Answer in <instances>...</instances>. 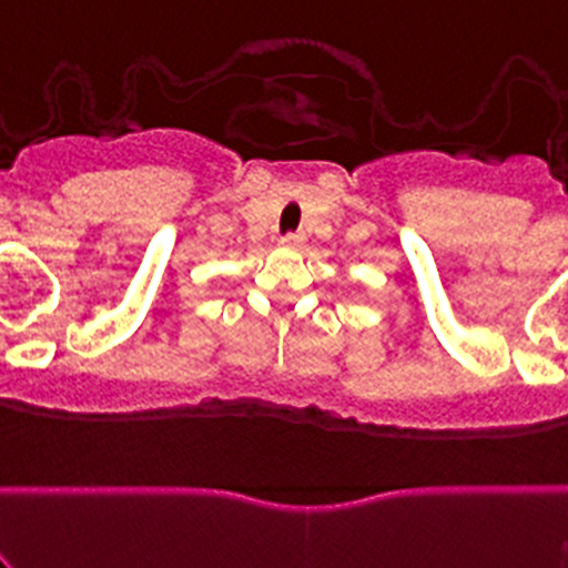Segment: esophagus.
<instances>
[{"label":"esophagus","instance_id":"obj_1","mask_svg":"<svg viewBox=\"0 0 568 568\" xmlns=\"http://www.w3.org/2000/svg\"><path fill=\"white\" fill-rule=\"evenodd\" d=\"M280 244H283V247H300L302 236L300 233H285V236L280 239Z\"/></svg>","mask_w":568,"mask_h":568}]
</instances>
